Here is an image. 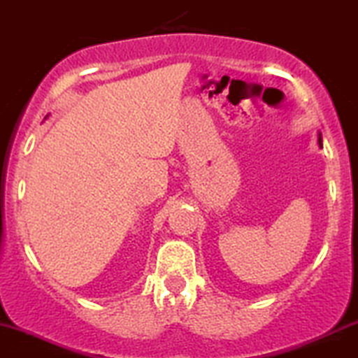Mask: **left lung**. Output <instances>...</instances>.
<instances>
[{
	"mask_svg": "<svg viewBox=\"0 0 358 358\" xmlns=\"http://www.w3.org/2000/svg\"><path fill=\"white\" fill-rule=\"evenodd\" d=\"M317 144H320V148H323V137H321V134H317Z\"/></svg>",
	"mask_w": 358,
	"mask_h": 358,
	"instance_id": "left-lung-1",
	"label": "left lung"
}]
</instances>
